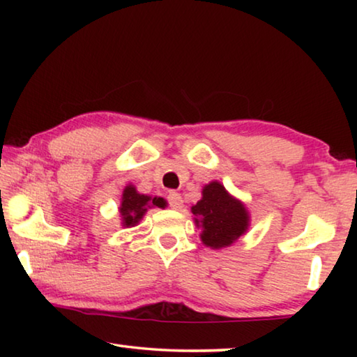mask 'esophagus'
<instances>
[{"mask_svg": "<svg viewBox=\"0 0 357 357\" xmlns=\"http://www.w3.org/2000/svg\"><path fill=\"white\" fill-rule=\"evenodd\" d=\"M167 198H168V203H170V206L174 211H179L181 208H183V197H181V193L170 192V193H168Z\"/></svg>", "mask_w": 357, "mask_h": 357, "instance_id": "1", "label": "esophagus"}]
</instances>
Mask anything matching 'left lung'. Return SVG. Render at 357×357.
I'll use <instances>...</instances> for the list:
<instances>
[{
    "label": "left lung",
    "mask_w": 357,
    "mask_h": 357,
    "mask_svg": "<svg viewBox=\"0 0 357 357\" xmlns=\"http://www.w3.org/2000/svg\"><path fill=\"white\" fill-rule=\"evenodd\" d=\"M190 211L197 228H202V243L213 250L234 244L250 228L249 209L219 181L203 187L202 200Z\"/></svg>",
    "instance_id": "1"
}]
</instances>
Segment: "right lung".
<instances>
[{
    "label": "right lung",
    "mask_w": 357,
    "mask_h": 357,
    "mask_svg": "<svg viewBox=\"0 0 357 357\" xmlns=\"http://www.w3.org/2000/svg\"><path fill=\"white\" fill-rule=\"evenodd\" d=\"M167 206V200L162 197L144 195L137 190L134 184H128L124 187L123 195H121L119 204V220L123 228L137 227L140 220L151 208L164 209Z\"/></svg>",
    "instance_id": "obj_1"
}]
</instances>
